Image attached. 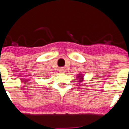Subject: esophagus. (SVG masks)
<instances>
[{"instance_id": "esophagus-1", "label": "esophagus", "mask_w": 129, "mask_h": 129, "mask_svg": "<svg viewBox=\"0 0 129 129\" xmlns=\"http://www.w3.org/2000/svg\"><path fill=\"white\" fill-rule=\"evenodd\" d=\"M65 71L66 70H65V69L64 67H60V68H59V72L60 73H64Z\"/></svg>"}]
</instances>
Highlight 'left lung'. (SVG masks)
Returning a JSON list of instances; mask_svg holds the SVG:
<instances>
[{
    "label": "left lung",
    "mask_w": 129,
    "mask_h": 129,
    "mask_svg": "<svg viewBox=\"0 0 129 129\" xmlns=\"http://www.w3.org/2000/svg\"><path fill=\"white\" fill-rule=\"evenodd\" d=\"M76 77H77L78 79H79V81L83 82V76H82V75H81V74H77V76H76Z\"/></svg>",
    "instance_id": "left-lung-1"
}]
</instances>
